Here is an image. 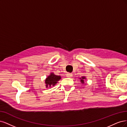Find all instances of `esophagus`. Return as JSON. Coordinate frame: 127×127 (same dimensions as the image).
I'll use <instances>...</instances> for the list:
<instances>
[{"mask_svg":"<svg viewBox=\"0 0 127 127\" xmlns=\"http://www.w3.org/2000/svg\"><path fill=\"white\" fill-rule=\"evenodd\" d=\"M72 74H71V73H67V74H66V76L68 77H71L72 76Z\"/></svg>","mask_w":127,"mask_h":127,"instance_id":"1","label":"esophagus"}]
</instances>
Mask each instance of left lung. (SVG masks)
Masks as SVG:
<instances>
[{"mask_svg":"<svg viewBox=\"0 0 127 127\" xmlns=\"http://www.w3.org/2000/svg\"><path fill=\"white\" fill-rule=\"evenodd\" d=\"M79 79L80 80V82L82 84H84V80L87 79V78H86V76H82L81 77H80Z\"/></svg>","mask_w":127,"mask_h":127,"instance_id":"left-lung-1","label":"left lung"}]
</instances>
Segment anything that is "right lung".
<instances>
[{
	"label": "right lung",
	"mask_w": 127,
	"mask_h": 127,
	"mask_svg": "<svg viewBox=\"0 0 127 127\" xmlns=\"http://www.w3.org/2000/svg\"><path fill=\"white\" fill-rule=\"evenodd\" d=\"M61 76L60 75H56L54 73H51L45 80L46 88H52L55 86V85L58 83V81L61 80Z\"/></svg>",
	"instance_id": "obj_1"
}]
</instances>
